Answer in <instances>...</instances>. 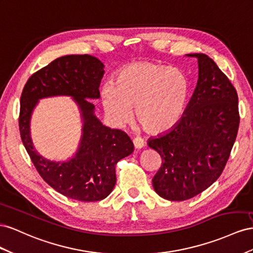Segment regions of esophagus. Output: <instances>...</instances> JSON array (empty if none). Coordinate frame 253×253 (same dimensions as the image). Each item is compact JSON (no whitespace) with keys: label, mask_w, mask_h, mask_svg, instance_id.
Here are the masks:
<instances>
[{"label":"esophagus","mask_w":253,"mask_h":253,"mask_svg":"<svg viewBox=\"0 0 253 253\" xmlns=\"http://www.w3.org/2000/svg\"><path fill=\"white\" fill-rule=\"evenodd\" d=\"M133 146L135 147V149H141L144 147V141L141 138H134L132 140Z\"/></svg>","instance_id":"esophagus-1"}]
</instances>
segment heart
Wrapping results in <instances>:
<instances>
[{
  "mask_svg": "<svg viewBox=\"0 0 253 253\" xmlns=\"http://www.w3.org/2000/svg\"><path fill=\"white\" fill-rule=\"evenodd\" d=\"M190 85L178 69L150 61H135L123 68L114 84H106L100 97L106 114L118 125L131 117L148 133L174 126L184 112Z\"/></svg>",
  "mask_w": 253,
  "mask_h": 253,
  "instance_id": "heart-1",
  "label": "heart"
}]
</instances>
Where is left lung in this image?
Wrapping results in <instances>:
<instances>
[{"label":"left lung","mask_w":253,"mask_h":253,"mask_svg":"<svg viewBox=\"0 0 253 253\" xmlns=\"http://www.w3.org/2000/svg\"><path fill=\"white\" fill-rule=\"evenodd\" d=\"M198 60V81L183 115L169 131L147 142L162 158L153 178L164 199L183 201L219 178L240 125L239 97L233 84L206 54Z\"/></svg>","instance_id":"left-lung-1"}]
</instances>
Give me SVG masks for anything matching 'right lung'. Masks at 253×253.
Instances as JSON below:
<instances>
[{
	"instance_id": "right-lung-1",
	"label": "right lung",
	"mask_w": 253,
	"mask_h": 253,
	"mask_svg": "<svg viewBox=\"0 0 253 253\" xmlns=\"http://www.w3.org/2000/svg\"><path fill=\"white\" fill-rule=\"evenodd\" d=\"M104 64L91 55H67L34 73L21 95L19 128L21 139L36 169L55 191L81 201H98L109 195L117 182L115 165L132 154L133 143L120 129L102 124L88 99L99 98ZM71 96L82 113V139L77 154L67 162H52L32 145L30 119L39 99Z\"/></svg>"
}]
</instances>
